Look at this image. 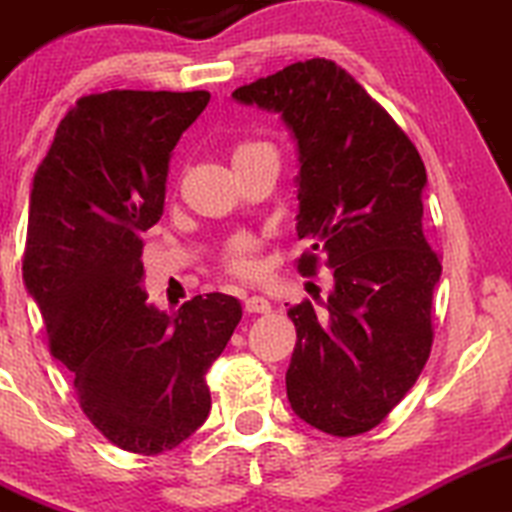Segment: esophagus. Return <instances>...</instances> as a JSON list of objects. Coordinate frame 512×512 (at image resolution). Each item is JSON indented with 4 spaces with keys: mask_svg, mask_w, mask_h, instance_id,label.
I'll return each instance as SVG.
<instances>
[{
    "mask_svg": "<svg viewBox=\"0 0 512 512\" xmlns=\"http://www.w3.org/2000/svg\"><path fill=\"white\" fill-rule=\"evenodd\" d=\"M244 309L249 314H268L271 312V302L261 295H251L244 300Z\"/></svg>",
    "mask_w": 512,
    "mask_h": 512,
    "instance_id": "1",
    "label": "esophagus"
}]
</instances>
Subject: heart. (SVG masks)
<instances>
[{
    "label": "heart",
    "instance_id": "1",
    "mask_svg": "<svg viewBox=\"0 0 512 512\" xmlns=\"http://www.w3.org/2000/svg\"><path fill=\"white\" fill-rule=\"evenodd\" d=\"M258 241L251 234H237V237L229 239L225 249V266L229 273L241 275V278H251L258 271L256 261Z\"/></svg>",
    "mask_w": 512,
    "mask_h": 512
}]
</instances>
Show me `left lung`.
Listing matches in <instances>:
<instances>
[{"instance_id": "1", "label": "left lung", "mask_w": 512, "mask_h": 512, "mask_svg": "<svg viewBox=\"0 0 512 512\" xmlns=\"http://www.w3.org/2000/svg\"><path fill=\"white\" fill-rule=\"evenodd\" d=\"M244 106L278 113L297 142V237L333 271L326 314L287 309L297 343L285 384L292 411L338 438L367 433L416 384L433 346L440 258L423 237L421 154L336 62L314 57L239 86ZM319 258L302 254V275Z\"/></svg>"}]
</instances>
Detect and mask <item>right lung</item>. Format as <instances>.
<instances>
[{
  "mask_svg": "<svg viewBox=\"0 0 512 512\" xmlns=\"http://www.w3.org/2000/svg\"><path fill=\"white\" fill-rule=\"evenodd\" d=\"M208 91H106L60 120L33 176L24 283L82 411L113 445L174 450L205 423V372L241 319L210 292L166 314L142 287V232L164 212L171 152Z\"/></svg>",
  "mask_w": 512,
  "mask_h": 512,
  "instance_id": "obj_1",
  "label": "right lung"
}]
</instances>
